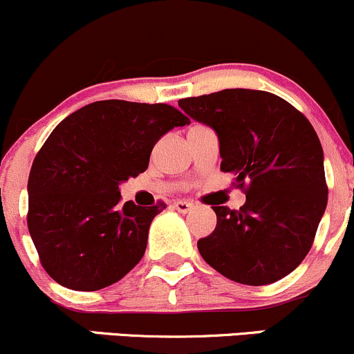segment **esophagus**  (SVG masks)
Listing matches in <instances>:
<instances>
[{"mask_svg": "<svg viewBox=\"0 0 354 354\" xmlns=\"http://www.w3.org/2000/svg\"><path fill=\"white\" fill-rule=\"evenodd\" d=\"M173 208L178 209L180 213H188L189 209L195 208V203H192V201H185V200H176L173 203Z\"/></svg>", "mask_w": 354, "mask_h": 354, "instance_id": "1", "label": "esophagus"}]
</instances>
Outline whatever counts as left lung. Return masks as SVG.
I'll return each mask as SVG.
<instances>
[{
	"label": "left lung",
	"mask_w": 354,
	"mask_h": 354,
	"mask_svg": "<svg viewBox=\"0 0 354 354\" xmlns=\"http://www.w3.org/2000/svg\"><path fill=\"white\" fill-rule=\"evenodd\" d=\"M213 127L220 169L245 193L240 209L213 207L216 228L198 240L208 266L230 281L267 286L304 260L328 205L322 147L302 112L279 95L225 88L178 100Z\"/></svg>",
	"instance_id": "obj_1"
}]
</instances>
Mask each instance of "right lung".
<instances>
[{"label": "right lung", "mask_w": 354, "mask_h": 354, "mask_svg": "<svg viewBox=\"0 0 354 354\" xmlns=\"http://www.w3.org/2000/svg\"><path fill=\"white\" fill-rule=\"evenodd\" d=\"M185 124L168 104L99 100L52 131L30 171L26 223L53 281L91 292L134 269L166 205H122L119 185L145 173L158 139Z\"/></svg>", "instance_id": "add662e5"}]
</instances>
